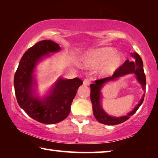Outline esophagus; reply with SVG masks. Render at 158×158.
Instances as JSON below:
<instances>
[{
    "label": "esophagus",
    "mask_w": 158,
    "mask_h": 158,
    "mask_svg": "<svg viewBox=\"0 0 158 158\" xmlns=\"http://www.w3.org/2000/svg\"><path fill=\"white\" fill-rule=\"evenodd\" d=\"M90 84V81L89 79H84V85H89Z\"/></svg>",
    "instance_id": "obj_1"
}]
</instances>
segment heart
<instances>
[{
  "label": "heart",
  "instance_id": "b5f03b06",
  "mask_svg": "<svg viewBox=\"0 0 158 158\" xmlns=\"http://www.w3.org/2000/svg\"><path fill=\"white\" fill-rule=\"evenodd\" d=\"M116 50L111 47L100 48L90 51L85 56L84 62L92 68L102 65L101 72L104 74L114 73L123 63L121 54H116Z\"/></svg>",
  "mask_w": 158,
  "mask_h": 158
}]
</instances>
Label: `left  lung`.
Wrapping results in <instances>:
<instances>
[{"label": "left lung", "mask_w": 158, "mask_h": 158, "mask_svg": "<svg viewBox=\"0 0 158 158\" xmlns=\"http://www.w3.org/2000/svg\"><path fill=\"white\" fill-rule=\"evenodd\" d=\"M131 56L134 58V60L130 61L127 59L125 60V63L114 72V73L111 77L95 80V82L93 84H90V100H91V102L93 105V114H94V116L97 119V121L105 125H113L122 123L126 121L127 120L130 118V116H132L133 114H135V112L137 111V109L139 108V106L142 104L144 100L145 93L142 95V98H141L138 105L134 108L132 111L130 112L127 116H123L121 117H114L109 116L103 110V109L101 106V89L102 88L103 85L106 82L113 81V80H115L116 78L124 76L125 74L135 73L136 76H137V81L140 83L141 86H142L143 90L145 91L146 80L143 71L142 59H141L140 56L137 53H131Z\"/></svg>", "instance_id": "left-lung-1"}]
</instances>
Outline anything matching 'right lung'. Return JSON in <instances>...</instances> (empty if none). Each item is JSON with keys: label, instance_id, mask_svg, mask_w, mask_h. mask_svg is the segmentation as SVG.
Returning <instances> with one entry per match:
<instances>
[{"label": "right lung", "instance_id": "add662e5", "mask_svg": "<svg viewBox=\"0 0 158 158\" xmlns=\"http://www.w3.org/2000/svg\"><path fill=\"white\" fill-rule=\"evenodd\" d=\"M60 50L59 45L53 41L37 42L23 55L15 74V91L19 105L29 116L42 123L55 124L66 118L77 89L83 84L77 77L60 78L47 97L40 100L34 95L33 73L37 63L49 53Z\"/></svg>", "mask_w": 158, "mask_h": 158}]
</instances>
